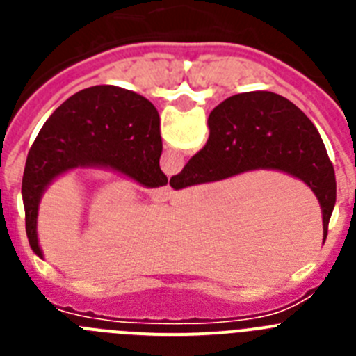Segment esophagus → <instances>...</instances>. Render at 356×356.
Segmentation results:
<instances>
[{
    "instance_id": "obj_1",
    "label": "esophagus",
    "mask_w": 356,
    "mask_h": 356,
    "mask_svg": "<svg viewBox=\"0 0 356 356\" xmlns=\"http://www.w3.org/2000/svg\"><path fill=\"white\" fill-rule=\"evenodd\" d=\"M171 187L169 185H165V187H160L156 188L155 193H153V200L155 201H168L169 197H171Z\"/></svg>"
}]
</instances>
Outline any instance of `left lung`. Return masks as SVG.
<instances>
[{
    "label": "left lung",
    "mask_w": 356,
    "mask_h": 356,
    "mask_svg": "<svg viewBox=\"0 0 356 356\" xmlns=\"http://www.w3.org/2000/svg\"><path fill=\"white\" fill-rule=\"evenodd\" d=\"M160 155V118L146 97L115 85H96L72 94L44 122L26 156L21 193L33 253L42 259L37 216L53 180L72 169L97 168L156 188L168 184Z\"/></svg>",
    "instance_id": "obj_1"
}]
</instances>
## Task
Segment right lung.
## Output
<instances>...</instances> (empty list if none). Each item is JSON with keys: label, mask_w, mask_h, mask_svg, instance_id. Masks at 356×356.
<instances>
[{"label": "right lung", "mask_w": 356, "mask_h": 356, "mask_svg": "<svg viewBox=\"0 0 356 356\" xmlns=\"http://www.w3.org/2000/svg\"><path fill=\"white\" fill-rule=\"evenodd\" d=\"M209 128L203 149L169 181L172 188L259 169L287 172L307 184L319 200L326 238L337 197L335 171L317 128L294 103L267 90L235 94L210 112Z\"/></svg>", "instance_id": "add662e5"}]
</instances>
